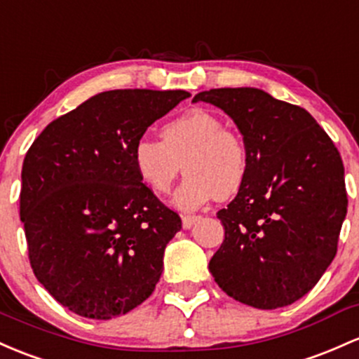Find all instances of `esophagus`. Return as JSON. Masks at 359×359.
<instances>
[{
	"label": "esophagus",
	"mask_w": 359,
	"mask_h": 359,
	"mask_svg": "<svg viewBox=\"0 0 359 359\" xmlns=\"http://www.w3.org/2000/svg\"><path fill=\"white\" fill-rule=\"evenodd\" d=\"M199 219V216H191V215H184L182 216V226L189 230V228H192L196 224V222Z\"/></svg>",
	"instance_id": "obj_1"
}]
</instances>
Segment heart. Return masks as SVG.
Instances as JSON below:
<instances>
[{"mask_svg":"<svg viewBox=\"0 0 359 359\" xmlns=\"http://www.w3.org/2000/svg\"><path fill=\"white\" fill-rule=\"evenodd\" d=\"M141 182L155 194H168L180 170L186 180L173 203L192 211L212 198L226 199L245 180L249 156L243 141L223 121L203 109L189 110L161 128V141L141 137L133 149Z\"/></svg>","mask_w":359,"mask_h":359,"instance_id":"heart-1","label":"heart"}]
</instances>
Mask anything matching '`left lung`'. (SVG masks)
Returning a JSON list of instances; mask_svg holds the SVG:
<instances>
[{
    "label": "left lung",
    "instance_id": "8db88e82",
    "mask_svg": "<svg viewBox=\"0 0 359 359\" xmlns=\"http://www.w3.org/2000/svg\"><path fill=\"white\" fill-rule=\"evenodd\" d=\"M192 102L222 109L249 156L238 194L218 211L224 240L210 271L228 297L261 310L300 300L336 257L348 211L344 165L298 105L259 88H212Z\"/></svg>",
    "mask_w": 359,
    "mask_h": 359
}]
</instances>
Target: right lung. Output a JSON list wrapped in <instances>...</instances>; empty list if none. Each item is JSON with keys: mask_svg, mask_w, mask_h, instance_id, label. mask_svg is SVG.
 <instances>
[{"mask_svg": "<svg viewBox=\"0 0 359 359\" xmlns=\"http://www.w3.org/2000/svg\"><path fill=\"white\" fill-rule=\"evenodd\" d=\"M184 90H110L53 121L27 151L20 219L35 278L95 320L131 312L155 290L179 215L141 182L133 149Z\"/></svg>", "mask_w": 359, "mask_h": 359, "instance_id": "obj_1", "label": "right lung"}]
</instances>
